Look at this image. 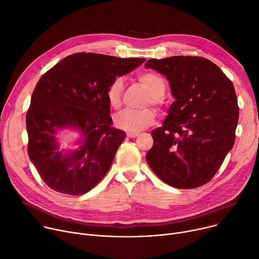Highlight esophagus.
Segmentation results:
<instances>
[{
  "mask_svg": "<svg viewBox=\"0 0 259 259\" xmlns=\"http://www.w3.org/2000/svg\"><path fill=\"white\" fill-rule=\"evenodd\" d=\"M127 136L129 138H134V137H137L138 136V133H134V132H128L127 133Z\"/></svg>",
  "mask_w": 259,
  "mask_h": 259,
  "instance_id": "esophagus-1",
  "label": "esophagus"
}]
</instances>
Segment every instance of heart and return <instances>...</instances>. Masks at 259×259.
I'll return each mask as SVG.
<instances>
[{
	"mask_svg": "<svg viewBox=\"0 0 259 259\" xmlns=\"http://www.w3.org/2000/svg\"><path fill=\"white\" fill-rule=\"evenodd\" d=\"M140 82L149 93L147 104L160 105L162 97L166 90L165 80L155 72H145L138 76ZM124 91V80L122 77L114 78L106 90V99L112 108H119L122 102ZM156 114L151 108L145 109H125L116 113L113 117V123L116 128L128 131L139 132L155 122Z\"/></svg>",
	"mask_w": 259,
	"mask_h": 259,
	"instance_id": "b5f03b06",
	"label": "heart"
}]
</instances>
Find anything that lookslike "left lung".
<instances>
[{
  "mask_svg": "<svg viewBox=\"0 0 259 259\" xmlns=\"http://www.w3.org/2000/svg\"><path fill=\"white\" fill-rule=\"evenodd\" d=\"M146 68L166 76L176 101L163 125L152 131L146 159L156 176L178 189L209 182L236 139L238 99L222 70L201 57L151 59Z\"/></svg>",
  "mask_w": 259,
  "mask_h": 259,
  "instance_id": "left-lung-1",
  "label": "left lung"
}]
</instances>
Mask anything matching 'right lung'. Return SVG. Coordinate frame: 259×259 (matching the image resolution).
Masks as SVG:
<instances>
[{
	"label": "right lung",
	"mask_w": 259,
	"mask_h": 259,
	"mask_svg": "<svg viewBox=\"0 0 259 259\" xmlns=\"http://www.w3.org/2000/svg\"><path fill=\"white\" fill-rule=\"evenodd\" d=\"M145 61L78 53L63 59L39 79L26 117L28 154L53 190L81 195L107 174L126 133L111 126L106 90L114 78ZM63 128L81 133L77 149L59 150L57 132Z\"/></svg>",
	"instance_id": "add662e5"
}]
</instances>
